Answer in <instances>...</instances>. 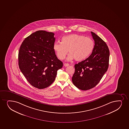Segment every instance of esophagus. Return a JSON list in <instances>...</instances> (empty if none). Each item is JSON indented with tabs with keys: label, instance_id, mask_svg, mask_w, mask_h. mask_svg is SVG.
<instances>
[{
	"label": "esophagus",
	"instance_id": "34e87169",
	"mask_svg": "<svg viewBox=\"0 0 129 129\" xmlns=\"http://www.w3.org/2000/svg\"><path fill=\"white\" fill-rule=\"evenodd\" d=\"M64 67H68L69 64L68 63H64Z\"/></svg>",
	"mask_w": 129,
	"mask_h": 129
}]
</instances>
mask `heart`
<instances>
[{"label":"heart","mask_w":129,"mask_h":129,"mask_svg":"<svg viewBox=\"0 0 129 129\" xmlns=\"http://www.w3.org/2000/svg\"><path fill=\"white\" fill-rule=\"evenodd\" d=\"M94 42L91 38L78 34H72L64 36L61 42H56L53 49L58 59L62 60L68 53V60L75 59L82 61L89 56L94 49Z\"/></svg>","instance_id":"1"}]
</instances>
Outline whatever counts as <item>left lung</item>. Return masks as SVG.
<instances>
[{"instance_id": "1", "label": "left lung", "mask_w": 129, "mask_h": 129, "mask_svg": "<svg viewBox=\"0 0 129 129\" xmlns=\"http://www.w3.org/2000/svg\"><path fill=\"white\" fill-rule=\"evenodd\" d=\"M94 41L92 52L88 58L75 65L73 84L82 90L94 88L99 83L109 66L110 51L106 43L91 31Z\"/></svg>"}]
</instances>
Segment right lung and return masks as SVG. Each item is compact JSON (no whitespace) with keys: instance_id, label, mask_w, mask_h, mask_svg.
<instances>
[{"instance_id":"right-lung-1","label":"right lung","mask_w":129,"mask_h":129,"mask_svg":"<svg viewBox=\"0 0 129 129\" xmlns=\"http://www.w3.org/2000/svg\"><path fill=\"white\" fill-rule=\"evenodd\" d=\"M54 34L38 30L24 39L18 52V66L30 85L38 89L47 88L56 79L63 63L53 49Z\"/></svg>"}]
</instances>
